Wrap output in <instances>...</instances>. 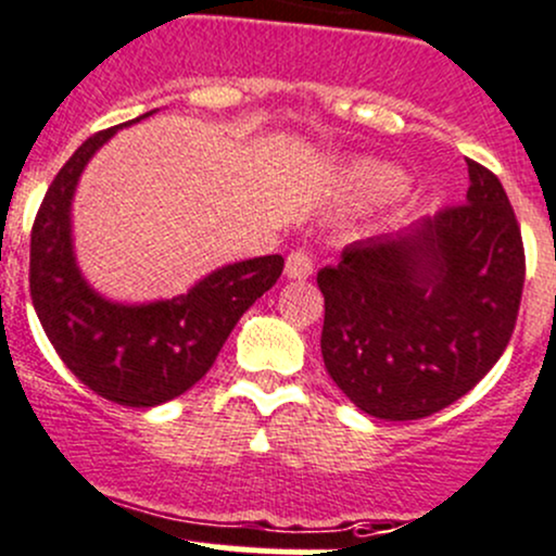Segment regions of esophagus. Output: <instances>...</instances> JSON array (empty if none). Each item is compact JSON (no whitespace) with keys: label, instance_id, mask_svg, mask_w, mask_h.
<instances>
[{"label":"esophagus","instance_id":"1","mask_svg":"<svg viewBox=\"0 0 556 556\" xmlns=\"http://www.w3.org/2000/svg\"><path fill=\"white\" fill-rule=\"evenodd\" d=\"M286 278L289 280H305L313 276V256L307 251H291L286 256V267H283Z\"/></svg>","mask_w":556,"mask_h":556}]
</instances>
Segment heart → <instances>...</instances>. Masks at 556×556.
I'll return each mask as SVG.
<instances>
[{"instance_id": "heart-1", "label": "heart", "mask_w": 556, "mask_h": 556, "mask_svg": "<svg viewBox=\"0 0 556 556\" xmlns=\"http://www.w3.org/2000/svg\"><path fill=\"white\" fill-rule=\"evenodd\" d=\"M404 179L396 168L380 163H362L351 174V190L362 200H377L402 190Z\"/></svg>"}]
</instances>
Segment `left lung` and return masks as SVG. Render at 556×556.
I'll return each instance as SVG.
<instances>
[{"label": "left lung", "mask_w": 556, "mask_h": 556, "mask_svg": "<svg viewBox=\"0 0 556 556\" xmlns=\"http://www.w3.org/2000/svg\"><path fill=\"white\" fill-rule=\"evenodd\" d=\"M466 203L345 245L318 270L326 371L358 409L420 420L466 396L511 340L525 286L517 216L468 160Z\"/></svg>", "instance_id": "obj_1"}]
</instances>
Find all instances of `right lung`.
Wrapping results in <instances>:
<instances>
[{
	"label": "right lung",
	"instance_id": "1",
	"mask_svg": "<svg viewBox=\"0 0 556 556\" xmlns=\"http://www.w3.org/2000/svg\"><path fill=\"white\" fill-rule=\"evenodd\" d=\"M90 136L50 185L31 227V302L45 334L77 380L123 406H157L211 369L236 324L276 286L283 256L232 262L170 300L114 302L88 283L74 256L72 200L79 176L119 128Z\"/></svg>",
	"mask_w": 556,
	"mask_h": 556
}]
</instances>
